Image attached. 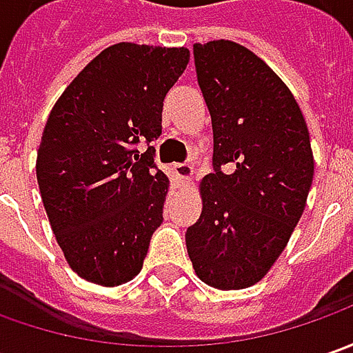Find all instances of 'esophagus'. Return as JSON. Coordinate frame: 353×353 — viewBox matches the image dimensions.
<instances>
[{
    "mask_svg": "<svg viewBox=\"0 0 353 353\" xmlns=\"http://www.w3.org/2000/svg\"><path fill=\"white\" fill-rule=\"evenodd\" d=\"M174 174L179 179V183L188 185L191 183V177H193V165L191 164H176L174 165Z\"/></svg>",
    "mask_w": 353,
    "mask_h": 353,
    "instance_id": "1",
    "label": "esophagus"
}]
</instances>
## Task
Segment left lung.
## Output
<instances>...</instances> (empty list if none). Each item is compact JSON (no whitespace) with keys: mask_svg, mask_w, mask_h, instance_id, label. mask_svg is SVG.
<instances>
[{"mask_svg":"<svg viewBox=\"0 0 353 353\" xmlns=\"http://www.w3.org/2000/svg\"><path fill=\"white\" fill-rule=\"evenodd\" d=\"M193 56L213 121L214 172L201 179L203 211L185 246L203 283L246 289L272 270L307 207L309 128L283 79L246 46L197 43Z\"/></svg>","mask_w":353,"mask_h":353,"instance_id":"obj_1","label":"left lung"}]
</instances>
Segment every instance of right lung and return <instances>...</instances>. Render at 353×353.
<instances>
[{
	"mask_svg": "<svg viewBox=\"0 0 353 353\" xmlns=\"http://www.w3.org/2000/svg\"><path fill=\"white\" fill-rule=\"evenodd\" d=\"M189 50L117 43L70 81L37 152L44 211L68 265L95 285L134 279L162 225L170 179L154 164L165 93Z\"/></svg>",
	"mask_w": 353,
	"mask_h": 353,
	"instance_id": "obj_1",
	"label": "right lung"
}]
</instances>
